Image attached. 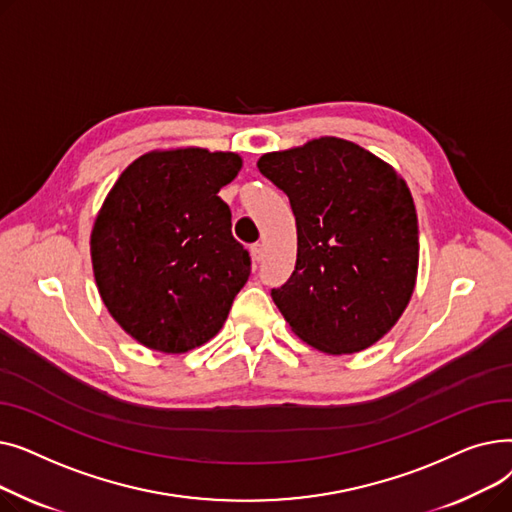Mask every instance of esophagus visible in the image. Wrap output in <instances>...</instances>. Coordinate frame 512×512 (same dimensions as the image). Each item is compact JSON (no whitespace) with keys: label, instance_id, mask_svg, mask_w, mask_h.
<instances>
[{"label":"esophagus","instance_id":"obj_1","mask_svg":"<svg viewBox=\"0 0 512 512\" xmlns=\"http://www.w3.org/2000/svg\"><path fill=\"white\" fill-rule=\"evenodd\" d=\"M251 259H253L255 263H259V261L263 259V247H261V245H253V247H251Z\"/></svg>","mask_w":512,"mask_h":512}]
</instances>
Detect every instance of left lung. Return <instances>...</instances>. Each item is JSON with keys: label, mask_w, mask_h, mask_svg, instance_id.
I'll use <instances>...</instances> for the list:
<instances>
[{"label": "left lung", "mask_w": 512, "mask_h": 512, "mask_svg": "<svg viewBox=\"0 0 512 512\" xmlns=\"http://www.w3.org/2000/svg\"><path fill=\"white\" fill-rule=\"evenodd\" d=\"M257 168L288 195L297 220V265L272 290L290 330L328 355L382 340L405 313L419 270L405 178L338 137L263 153Z\"/></svg>", "instance_id": "1"}]
</instances>
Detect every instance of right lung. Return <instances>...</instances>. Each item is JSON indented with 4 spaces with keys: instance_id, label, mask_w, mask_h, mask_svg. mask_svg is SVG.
Wrapping results in <instances>:
<instances>
[{
    "instance_id": "1",
    "label": "right lung",
    "mask_w": 512,
    "mask_h": 512,
    "mask_svg": "<svg viewBox=\"0 0 512 512\" xmlns=\"http://www.w3.org/2000/svg\"><path fill=\"white\" fill-rule=\"evenodd\" d=\"M240 168L234 151L153 149L120 174L97 211L89 245L99 297L151 351L182 355L209 342L251 276L218 197Z\"/></svg>"
}]
</instances>
